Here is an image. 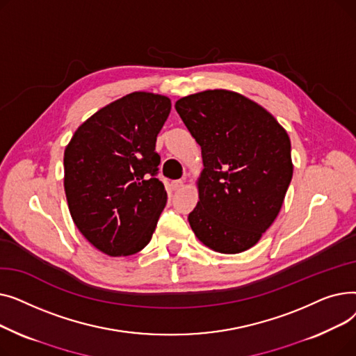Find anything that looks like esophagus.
Masks as SVG:
<instances>
[{"mask_svg":"<svg viewBox=\"0 0 356 356\" xmlns=\"http://www.w3.org/2000/svg\"><path fill=\"white\" fill-rule=\"evenodd\" d=\"M170 186H172L173 191H181L184 188V181L183 180H173Z\"/></svg>","mask_w":356,"mask_h":356,"instance_id":"esophagus-1","label":"esophagus"}]
</instances>
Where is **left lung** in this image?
<instances>
[{"mask_svg":"<svg viewBox=\"0 0 356 356\" xmlns=\"http://www.w3.org/2000/svg\"><path fill=\"white\" fill-rule=\"evenodd\" d=\"M176 111L202 148L191 228L220 254L254 247L273 225L293 177L287 131L255 101L227 89L183 97Z\"/></svg>","mask_w":356,"mask_h":356,"instance_id":"1","label":"left lung"}]
</instances>
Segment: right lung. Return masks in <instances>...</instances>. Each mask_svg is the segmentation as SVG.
<instances>
[{
  "label": "right lung",
  "mask_w": 356,
  "mask_h": 356,
  "mask_svg": "<svg viewBox=\"0 0 356 356\" xmlns=\"http://www.w3.org/2000/svg\"><path fill=\"white\" fill-rule=\"evenodd\" d=\"M170 109L164 95L131 92L82 122L65 148L70 216L109 257L141 251L165 207L167 192L156 177V140Z\"/></svg>",
  "instance_id": "right-lung-1"
}]
</instances>
